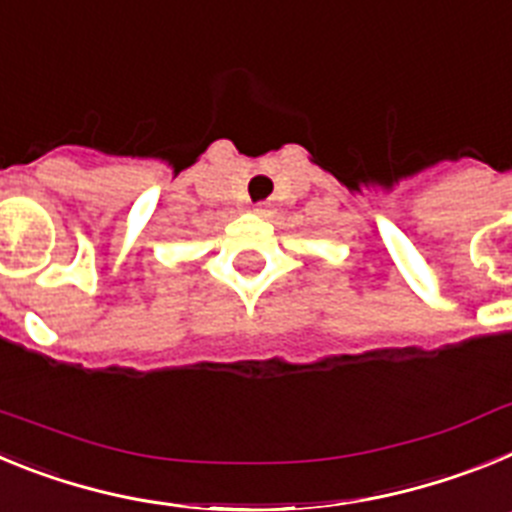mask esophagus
Masks as SVG:
<instances>
[{"mask_svg":"<svg viewBox=\"0 0 512 512\" xmlns=\"http://www.w3.org/2000/svg\"><path fill=\"white\" fill-rule=\"evenodd\" d=\"M253 212H256V215H266V205H256L253 207Z\"/></svg>","mask_w":512,"mask_h":512,"instance_id":"obj_1","label":"esophagus"}]
</instances>
